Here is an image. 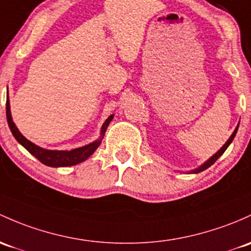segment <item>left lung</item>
I'll return each instance as SVG.
<instances>
[{
	"instance_id": "1",
	"label": "left lung",
	"mask_w": 251,
	"mask_h": 251,
	"mask_svg": "<svg viewBox=\"0 0 251 251\" xmlns=\"http://www.w3.org/2000/svg\"><path fill=\"white\" fill-rule=\"evenodd\" d=\"M237 130H238V126H236V129H234V131H233V133H232V135H231V136H230V139H228L227 141H226V144L224 145V146H223L222 148H220V150L218 151V152L215 153V154L213 155V157L209 158L208 160L206 161V163H203V164H202L201 166H199L198 169L193 170V171H191V172H193V174H199V172H202V171H204V170H206V169H208L209 166L213 165V164H214L215 161L218 160V158H219L220 155H222L223 153L225 152V151H226V148H227L228 146H230V144H231V142H232V140L234 139V136H236V133H237Z\"/></svg>"
}]
</instances>
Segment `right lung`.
I'll return each instance as SVG.
<instances>
[{
    "label": "right lung",
    "instance_id": "obj_1",
    "mask_svg": "<svg viewBox=\"0 0 251 251\" xmlns=\"http://www.w3.org/2000/svg\"><path fill=\"white\" fill-rule=\"evenodd\" d=\"M6 114H7V121L8 126H9L10 131L14 135L17 141L20 145H23L26 150L31 153L32 155H34L40 163L45 164V165L51 166V168H61V166H73L76 165V164L82 163L87 159L90 155H92L94 151L98 148L99 145L101 144V140H103L105 131H106L107 126L110 125V122L114 118V115L109 116L107 120L105 121L103 126H101L100 130V137L96 141H93L92 144L86 145V146L75 148L72 151H51V150H45L37 145H34L33 142H31L29 140L26 139L23 134L19 131V129L15 126V123L13 122L12 114H10V105H9V97L7 96V104H6Z\"/></svg>",
    "mask_w": 251,
    "mask_h": 251
}]
</instances>
